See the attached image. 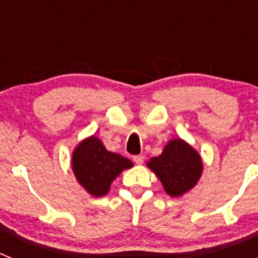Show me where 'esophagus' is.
<instances>
[{"label":"esophagus","mask_w":258,"mask_h":258,"mask_svg":"<svg viewBox=\"0 0 258 258\" xmlns=\"http://www.w3.org/2000/svg\"><path fill=\"white\" fill-rule=\"evenodd\" d=\"M133 160L136 161V164H142L145 157H143V155H136V156H133Z\"/></svg>","instance_id":"esophagus-1"}]
</instances>
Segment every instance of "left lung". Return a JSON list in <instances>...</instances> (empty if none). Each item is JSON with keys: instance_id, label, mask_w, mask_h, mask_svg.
<instances>
[{"instance_id": "left-lung-1", "label": "left lung", "mask_w": 258, "mask_h": 258, "mask_svg": "<svg viewBox=\"0 0 258 258\" xmlns=\"http://www.w3.org/2000/svg\"><path fill=\"white\" fill-rule=\"evenodd\" d=\"M170 197H181L197 184L203 170L200 156L181 140L170 141L163 154L147 163Z\"/></svg>"}]
</instances>
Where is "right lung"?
<instances>
[{"label": "right lung", "instance_id": "right-lung-1", "mask_svg": "<svg viewBox=\"0 0 258 258\" xmlns=\"http://www.w3.org/2000/svg\"><path fill=\"white\" fill-rule=\"evenodd\" d=\"M133 166L129 159L107 151L94 136L77 146L72 156V168L77 181L93 197L108 192L111 182L124 169Z\"/></svg>", "mask_w": 258, "mask_h": 258}]
</instances>
